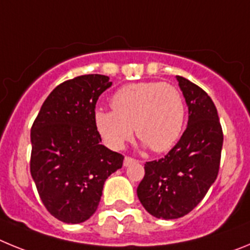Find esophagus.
<instances>
[{"label":"esophagus","instance_id":"obj_1","mask_svg":"<svg viewBox=\"0 0 250 250\" xmlns=\"http://www.w3.org/2000/svg\"><path fill=\"white\" fill-rule=\"evenodd\" d=\"M134 163H136V160L130 158V156H125V159H124V167H129V165L134 164Z\"/></svg>","mask_w":250,"mask_h":250}]
</instances>
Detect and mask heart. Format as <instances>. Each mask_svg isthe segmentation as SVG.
I'll return each mask as SVG.
<instances>
[{"label": "heart", "instance_id": "heart-1", "mask_svg": "<svg viewBox=\"0 0 250 250\" xmlns=\"http://www.w3.org/2000/svg\"><path fill=\"white\" fill-rule=\"evenodd\" d=\"M112 110H98L95 126L114 150L123 149L134 135L156 152L176 144L184 130L187 109L175 86L158 81L123 86L111 99Z\"/></svg>", "mask_w": 250, "mask_h": 250}]
</instances>
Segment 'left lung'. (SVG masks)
Returning <instances> with one entry per match:
<instances>
[{"label":"left lung","instance_id":"8db88e82","mask_svg":"<svg viewBox=\"0 0 250 250\" xmlns=\"http://www.w3.org/2000/svg\"><path fill=\"white\" fill-rule=\"evenodd\" d=\"M189 120L178 144L159 160L147 161L138 198L149 214L178 219L190 213L215 182L219 171L223 130L210 96L183 76H176Z\"/></svg>","mask_w":250,"mask_h":250}]
</instances>
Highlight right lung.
I'll return each mask as SVG.
<instances>
[{"mask_svg":"<svg viewBox=\"0 0 250 250\" xmlns=\"http://www.w3.org/2000/svg\"><path fill=\"white\" fill-rule=\"evenodd\" d=\"M111 85L98 74L60 83L31 127V175L48 213L67 224L89 219L106 179L123 167L124 156L100 143L94 120L96 101Z\"/></svg>","mask_w":250,"mask_h":250,"instance_id":"obj_1","label":"right lung"}]
</instances>
